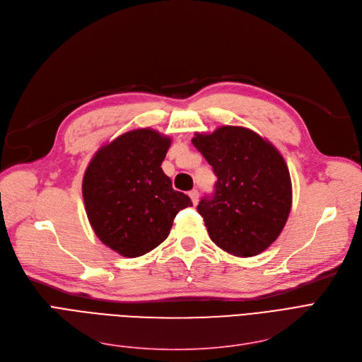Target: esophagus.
Wrapping results in <instances>:
<instances>
[{
	"label": "esophagus",
	"mask_w": 362,
	"mask_h": 362,
	"mask_svg": "<svg viewBox=\"0 0 362 362\" xmlns=\"http://www.w3.org/2000/svg\"><path fill=\"white\" fill-rule=\"evenodd\" d=\"M188 196H190V199H192L193 204L196 206V204H197V202H199V193H197V190H193V192H190V193H188Z\"/></svg>",
	"instance_id": "obj_1"
}]
</instances>
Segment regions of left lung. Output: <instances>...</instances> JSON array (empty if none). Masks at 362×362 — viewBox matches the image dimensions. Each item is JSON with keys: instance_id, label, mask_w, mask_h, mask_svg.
Wrapping results in <instances>:
<instances>
[{"instance_id": "left-lung-1", "label": "left lung", "mask_w": 362, "mask_h": 362, "mask_svg": "<svg viewBox=\"0 0 362 362\" xmlns=\"http://www.w3.org/2000/svg\"><path fill=\"white\" fill-rule=\"evenodd\" d=\"M192 141L218 178L215 193L197 204L211 240L234 256L259 255L277 240L291 208V181L280 151L243 127L196 132Z\"/></svg>"}]
</instances>
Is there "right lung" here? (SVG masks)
<instances>
[{"label":"right lung","mask_w":362,"mask_h":362,"mask_svg":"<svg viewBox=\"0 0 362 362\" xmlns=\"http://www.w3.org/2000/svg\"><path fill=\"white\" fill-rule=\"evenodd\" d=\"M169 146V136L158 131L132 129L103 146L85 170L82 196L91 227L125 257L158 247L177 214L193 206L160 168Z\"/></svg>","instance_id":"1"}]
</instances>
